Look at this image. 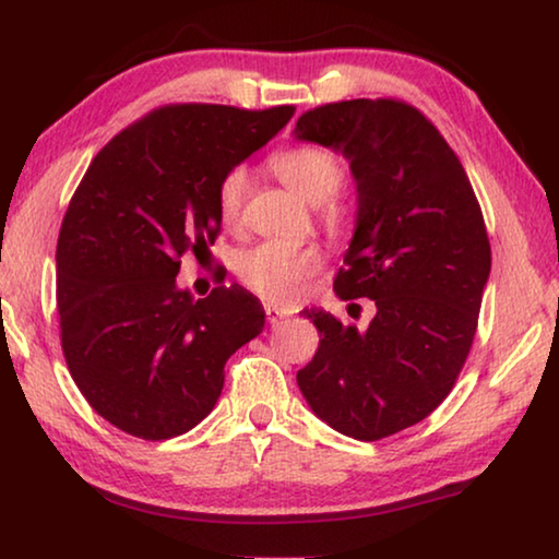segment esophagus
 <instances>
[{"label":"esophagus","instance_id":"1","mask_svg":"<svg viewBox=\"0 0 559 559\" xmlns=\"http://www.w3.org/2000/svg\"><path fill=\"white\" fill-rule=\"evenodd\" d=\"M264 314H266V322H270V325H277V322L289 318V312L282 310V307H277V305H266Z\"/></svg>","mask_w":559,"mask_h":559}]
</instances>
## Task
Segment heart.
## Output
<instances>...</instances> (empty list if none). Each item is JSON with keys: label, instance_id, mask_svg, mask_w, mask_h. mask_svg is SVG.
Wrapping results in <instances>:
<instances>
[{"label": "heart", "instance_id": "obj_1", "mask_svg": "<svg viewBox=\"0 0 559 559\" xmlns=\"http://www.w3.org/2000/svg\"><path fill=\"white\" fill-rule=\"evenodd\" d=\"M272 171L282 183L297 191L299 197L319 204L328 224H337L343 209L337 204L335 191L343 183L345 168L335 151L318 143L287 145L270 158ZM249 168L234 166L222 176L216 189V209L224 224H237L245 212L249 193ZM322 270V252L318 247L287 245V241H260L241 249L234 257V272L257 295L270 302L289 305L307 293L310 280Z\"/></svg>", "mask_w": 559, "mask_h": 559}]
</instances>
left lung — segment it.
Wrapping results in <instances>:
<instances>
[{
  "mask_svg": "<svg viewBox=\"0 0 559 559\" xmlns=\"http://www.w3.org/2000/svg\"><path fill=\"white\" fill-rule=\"evenodd\" d=\"M295 133L350 160L358 224L335 293L376 302L366 330L305 310L322 340L297 385L335 431L378 441L424 420L454 388L491 270L487 226L459 156L414 105H318Z\"/></svg>",
  "mask_w": 559,
  "mask_h": 559,
  "instance_id": "obj_1",
  "label": "left lung"
}]
</instances>
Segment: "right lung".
Returning <instances> with one entry per match:
<instances>
[{"instance_id": "right-lung-1", "label": "right lung", "mask_w": 559, "mask_h": 559, "mask_svg": "<svg viewBox=\"0 0 559 559\" xmlns=\"http://www.w3.org/2000/svg\"><path fill=\"white\" fill-rule=\"evenodd\" d=\"M295 116L171 103L105 143L72 193L58 239L60 343L85 401L145 441L212 414L224 366L264 328L260 299L176 287L183 254L219 237L216 189Z\"/></svg>"}]
</instances>
